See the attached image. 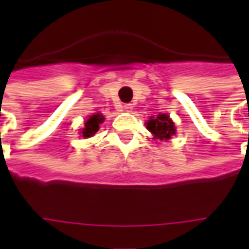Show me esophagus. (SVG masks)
<instances>
[{
  "mask_svg": "<svg viewBox=\"0 0 249 249\" xmlns=\"http://www.w3.org/2000/svg\"><path fill=\"white\" fill-rule=\"evenodd\" d=\"M132 108H133V106L129 105V103H128V105L123 106V109H124V111H128V112H129V111H132Z\"/></svg>",
  "mask_w": 249,
  "mask_h": 249,
  "instance_id": "esophagus-1",
  "label": "esophagus"
}]
</instances>
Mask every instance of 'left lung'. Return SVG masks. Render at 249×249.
Instances as JSON below:
<instances>
[{"label": "left lung", "mask_w": 249, "mask_h": 249, "mask_svg": "<svg viewBox=\"0 0 249 249\" xmlns=\"http://www.w3.org/2000/svg\"><path fill=\"white\" fill-rule=\"evenodd\" d=\"M146 128L152 133L155 140L168 141L176 134V126L168 113H159L156 117H150Z\"/></svg>", "instance_id": "left-lung-1"}]
</instances>
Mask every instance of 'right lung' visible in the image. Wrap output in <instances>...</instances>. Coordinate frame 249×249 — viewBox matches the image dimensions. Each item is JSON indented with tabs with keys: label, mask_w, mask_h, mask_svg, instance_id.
Listing matches in <instances>:
<instances>
[{
	"label": "right lung",
	"mask_w": 249,
	"mask_h": 249,
	"mask_svg": "<svg viewBox=\"0 0 249 249\" xmlns=\"http://www.w3.org/2000/svg\"><path fill=\"white\" fill-rule=\"evenodd\" d=\"M105 121V117L102 113H94L91 116L85 121V125H84V128L81 129V136L84 138H90V137H93L95 133L99 130V125L102 124Z\"/></svg>",
	"instance_id": "obj_1"
}]
</instances>
